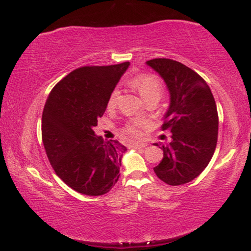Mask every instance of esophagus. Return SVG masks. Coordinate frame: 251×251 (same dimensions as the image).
I'll return each mask as SVG.
<instances>
[{
	"instance_id": "obj_1",
	"label": "esophagus",
	"mask_w": 251,
	"mask_h": 251,
	"mask_svg": "<svg viewBox=\"0 0 251 251\" xmlns=\"http://www.w3.org/2000/svg\"><path fill=\"white\" fill-rule=\"evenodd\" d=\"M131 146L133 149H143V148H145L146 144H144V143H133Z\"/></svg>"
}]
</instances>
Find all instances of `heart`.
<instances>
[{
  "label": "heart",
  "instance_id": "b5f03b06",
  "mask_svg": "<svg viewBox=\"0 0 251 251\" xmlns=\"http://www.w3.org/2000/svg\"><path fill=\"white\" fill-rule=\"evenodd\" d=\"M131 86L138 91L140 97L144 100L151 99V98H157L159 99L163 93V85L160 80L153 74H140V75L133 77L129 81ZM120 91L114 88L109 94L107 100V107L114 108L117 106L118 99H119ZM148 125V122L144 119H134L127 123L125 127L123 128V133L129 135L132 138H140L143 135V128Z\"/></svg>",
  "mask_w": 251,
  "mask_h": 251
}]
</instances>
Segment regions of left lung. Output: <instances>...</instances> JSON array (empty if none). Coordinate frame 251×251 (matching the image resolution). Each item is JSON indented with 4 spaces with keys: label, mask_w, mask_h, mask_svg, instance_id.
<instances>
[{
    "label": "left lung",
    "mask_w": 251,
    "mask_h": 251,
    "mask_svg": "<svg viewBox=\"0 0 251 251\" xmlns=\"http://www.w3.org/2000/svg\"><path fill=\"white\" fill-rule=\"evenodd\" d=\"M146 65L163 77L170 93L162 129L171 132V140L160 146L164 157L154 174L169 185H181L198 177L214 155L218 135L214 96L205 80L183 63L153 59Z\"/></svg>",
    "instance_id": "1"
}]
</instances>
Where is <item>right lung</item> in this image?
Segmentation results:
<instances>
[{
  "label": "right lung",
  "instance_id": "obj_1",
  "mask_svg": "<svg viewBox=\"0 0 251 251\" xmlns=\"http://www.w3.org/2000/svg\"><path fill=\"white\" fill-rule=\"evenodd\" d=\"M129 62L85 66L50 91L42 113V142L57 177L76 192L101 196L119 179L126 148L94 133L111 92Z\"/></svg>",
  "mask_w": 251,
  "mask_h": 251
}]
</instances>
